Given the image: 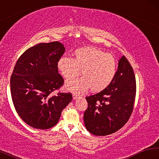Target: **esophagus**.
<instances>
[{
    "label": "esophagus",
    "instance_id": "obj_1",
    "mask_svg": "<svg viewBox=\"0 0 159 159\" xmlns=\"http://www.w3.org/2000/svg\"><path fill=\"white\" fill-rule=\"evenodd\" d=\"M79 98V95H75V94H74V95H73V99H74V100H76V99H77Z\"/></svg>",
    "mask_w": 159,
    "mask_h": 159
}]
</instances>
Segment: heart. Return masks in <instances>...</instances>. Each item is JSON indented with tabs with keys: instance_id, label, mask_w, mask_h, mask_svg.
<instances>
[{
	"instance_id": "1",
	"label": "heart",
	"mask_w": 159,
	"mask_h": 159,
	"mask_svg": "<svg viewBox=\"0 0 159 159\" xmlns=\"http://www.w3.org/2000/svg\"><path fill=\"white\" fill-rule=\"evenodd\" d=\"M74 56V59L63 56L57 61L58 71L66 79H74L80 71L82 75L80 79L67 81V89L80 93L90 88L92 93H99L111 84L117 70L114 56L92 47L78 49Z\"/></svg>"
}]
</instances>
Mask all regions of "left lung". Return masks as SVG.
<instances>
[{"label":"left lung","mask_w":159,"mask_h":159,"mask_svg":"<svg viewBox=\"0 0 159 159\" xmlns=\"http://www.w3.org/2000/svg\"><path fill=\"white\" fill-rule=\"evenodd\" d=\"M135 94L133 69L125 56H122L111 84L100 93L85 98L88 108L83 118L86 129L97 136L118 131L127 123L133 112Z\"/></svg>","instance_id":"1"}]
</instances>
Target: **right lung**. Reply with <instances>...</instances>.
Wrapping results in <instances>:
<instances>
[{"instance_id":"obj_1","label":"right lung","mask_w":159,"mask_h":159,"mask_svg":"<svg viewBox=\"0 0 159 159\" xmlns=\"http://www.w3.org/2000/svg\"><path fill=\"white\" fill-rule=\"evenodd\" d=\"M64 51L58 41L43 43L26 50L15 64L10 79L12 102L20 117L32 128L55 126L72 100L71 93L50 95L63 85L57 61Z\"/></svg>"}]
</instances>
